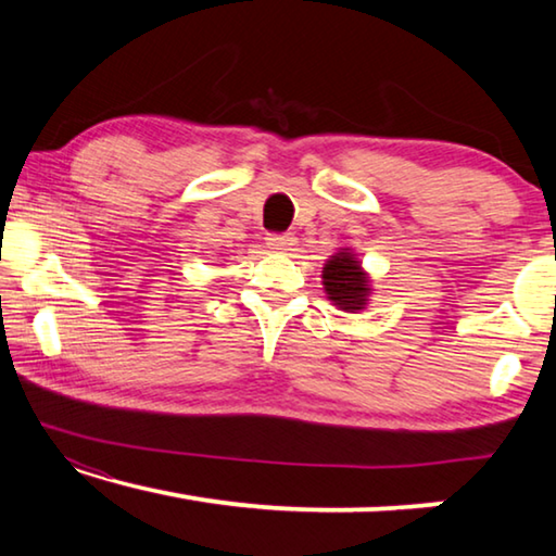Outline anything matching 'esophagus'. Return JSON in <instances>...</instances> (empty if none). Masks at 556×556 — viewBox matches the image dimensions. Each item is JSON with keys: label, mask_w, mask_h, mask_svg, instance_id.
Here are the masks:
<instances>
[{"label": "esophagus", "mask_w": 556, "mask_h": 556, "mask_svg": "<svg viewBox=\"0 0 556 556\" xmlns=\"http://www.w3.org/2000/svg\"><path fill=\"white\" fill-rule=\"evenodd\" d=\"M267 244H269V250H275V252H287V250H291V244H294V238H291V235H269L267 238Z\"/></svg>", "instance_id": "obj_1"}]
</instances>
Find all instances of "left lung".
<instances>
[{"label": "left lung", "instance_id": "1", "mask_svg": "<svg viewBox=\"0 0 556 556\" xmlns=\"http://www.w3.org/2000/svg\"><path fill=\"white\" fill-rule=\"evenodd\" d=\"M324 289L341 312H361L370 296V277L351 250H341L324 265Z\"/></svg>", "mask_w": 556, "mask_h": 556}]
</instances>
